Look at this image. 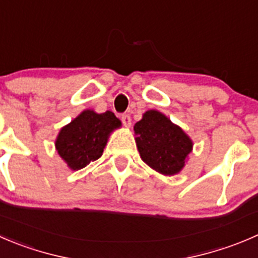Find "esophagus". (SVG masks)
<instances>
[{
  "label": "esophagus",
  "mask_w": 258,
  "mask_h": 258,
  "mask_svg": "<svg viewBox=\"0 0 258 258\" xmlns=\"http://www.w3.org/2000/svg\"><path fill=\"white\" fill-rule=\"evenodd\" d=\"M121 119L124 127H127V128L131 127V117H130V114H123V116L121 117Z\"/></svg>",
  "instance_id": "34e87169"
}]
</instances>
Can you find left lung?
Wrapping results in <instances>:
<instances>
[{
    "label": "left lung",
    "instance_id": "8db88e82",
    "mask_svg": "<svg viewBox=\"0 0 258 258\" xmlns=\"http://www.w3.org/2000/svg\"><path fill=\"white\" fill-rule=\"evenodd\" d=\"M135 141L142 161L162 175L179 174L192 151V141L181 127L164 113L150 109L134 126Z\"/></svg>",
    "mask_w": 258,
    "mask_h": 258
}]
</instances>
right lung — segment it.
Returning a JSON list of instances; mask_svg holds the SVG:
<instances>
[{"mask_svg": "<svg viewBox=\"0 0 258 258\" xmlns=\"http://www.w3.org/2000/svg\"><path fill=\"white\" fill-rule=\"evenodd\" d=\"M122 126L113 112L97 113L84 109L71 123L61 127L55 149L71 170H81L103 154L109 135Z\"/></svg>", "mask_w": 258, "mask_h": 258, "instance_id": "right-lung-1", "label": "right lung"}]
</instances>
